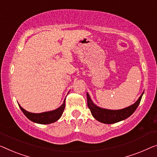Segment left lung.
<instances>
[{
    "mask_svg": "<svg viewBox=\"0 0 157 157\" xmlns=\"http://www.w3.org/2000/svg\"><path fill=\"white\" fill-rule=\"evenodd\" d=\"M143 93L142 94V95L140 96L138 100L134 104L121 110H108L99 108V107L97 106L94 104L90 99L89 94L86 93L87 106L92 116H94V118L96 120L106 124L115 123L119 122V121L125 120V119L128 118V117L130 116L134 113L135 110L137 109V106H139Z\"/></svg>",
    "mask_w": 157,
    "mask_h": 157,
    "instance_id": "8db88e82",
    "label": "left lung"
}]
</instances>
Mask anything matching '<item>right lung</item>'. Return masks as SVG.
Listing matches in <instances>:
<instances>
[{
  "mask_svg": "<svg viewBox=\"0 0 157 157\" xmlns=\"http://www.w3.org/2000/svg\"><path fill=\"white\" fill-rule=\"evenodd\" d=\"M19 106H20V109L22 110L25 116L28 119H29L30 121L39 124H50L57 121L61 117L65 107V99L63 101V104L58 109L52 111L44 112V113H29V112L25 111L24 109H22L20 105H19Z\"/></svg>",
  "mask_w": 157,
  "mask_h": 157,
  "instance_id": "1",
  "label": "right lung"
}]
</instances>
